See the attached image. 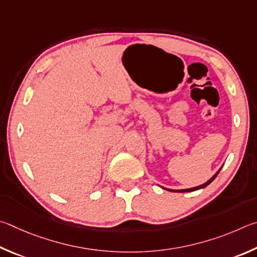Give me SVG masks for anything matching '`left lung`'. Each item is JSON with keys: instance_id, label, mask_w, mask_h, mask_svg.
<instances>
[{"instance_id": "obj_1", "label": "left lung", "mask_w": 257, "mask_h": 257, "mask_svg": "<svg viewBox=\"0 0 257 257\" xmlns=\"http://www.w3.org/2000/svg\"><path fill=\"white\" fill-rule=\"evenodd\" d=\"M220 173V170H218V173L214 175L213 177H211V179H209L208 182L206 183H204V184H202V185H200V186H197V187H193V188H186V190H177V191H175V190H168V191H172V192H179V193H185V192H193V191H197V190H200V188H204V187H206L209 185L210 183H212L213 181H214V178L218 176V174Z\"/></svg>"}]
</instances>
